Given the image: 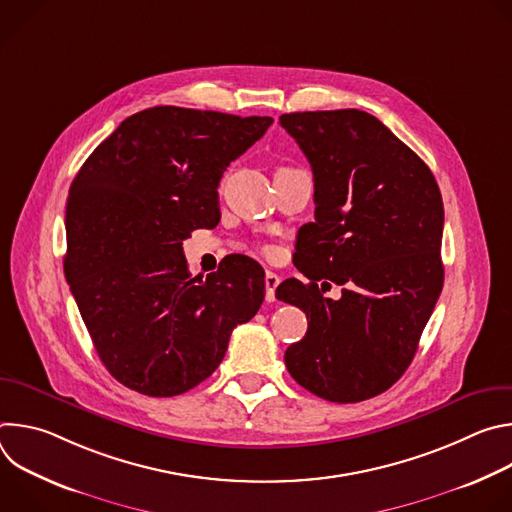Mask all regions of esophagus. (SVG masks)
Segmentation results:
<instances>
[{"mask_svg":"<svg viewBox=\"0 0 512 512\" xmlns=\"http://www.w3.org/2000/svg\"><path fill=\"white\" fill-rule=\"evenodd\" d=\"M279 275L273 273V271H267L265 273V300L267 302H273L275 300V287L279 285Z\"/></svg>","mask_w":512,"mask_h":512,"instance_id":"obj_1","label":"esophagus"}]
</instances>
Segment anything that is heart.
<instances>
[{"instance_id": "1", "label": "heart", "mask_w": 512, "mask_h": 512, "mask_svg": "<svg viewBox=\"0 0 512 512\" xmlns=\"http://www.w3.org/2000/svg\"><path fill=\"white\" fill-rule=\"evenodd\" d=\"M281 170H283V168H281Z\"/></svg>"}]
</instances>
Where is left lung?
I'll return each mask as SVG.
<instances>
[{
  "label": "left lung",
  "instance_id": "8db88e82",
  "mask_svg": "<svg viewBox=\"0 0 512 512\" xmlns=\"http://www.w3.org/2000/svg\"><path fill=\"white\" fill-rule=\"evenodd\" d=\"M279 125L312 166L316 202L294 261L308 281L275 289L308 318L285 367L326 401L371 399L407 371L442 294L440 188L425 162L364 111L285 113ZM330 282L345 285L340 301L323 296Z\"/></svg>",
  "mask_w": 512,
  "mask_h": 512
}]
</instances>
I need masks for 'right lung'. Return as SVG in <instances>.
Returning a JSON list of instances; mask_svg holds the SVG:
<instances>
[{"label": "right lung", "instance_id": "1", "mask_svg": "<svg viewBox=\"0 0 512 512\" xmlns=\"http://www.w3.org/2000/svg\"><path fill=\"white\" fill-rule=\"evenodd\" d=\"M271 117L152 107L87 158L66 200L64 275L107 371L150 397L208 379L263 304L261 267L233 255L192 277L182 241L221 221L218 182Z\"/></svg>", "mask_w": 512, "mask_h": 512}]
</instances>
